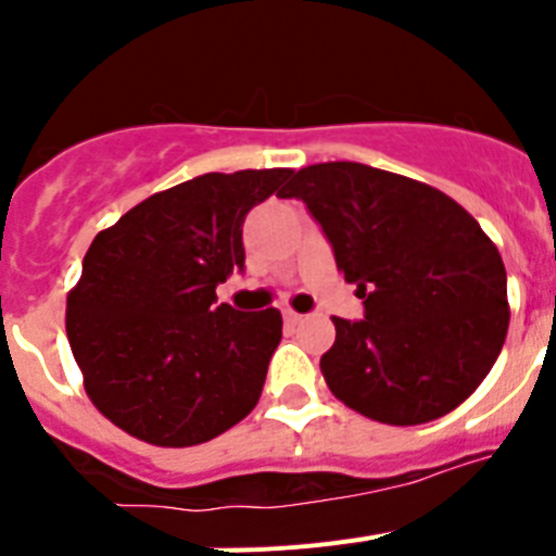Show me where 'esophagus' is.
<instances>
[{
  "label": "esophagus",
  "instance_id": "obj_1",
  "mask_svg": "<svg viewBox=\"0 0 556 556\" xmlns=\"http://www.w3.org/2000/svg\"><path fill=\"white\" fill-rule=\"evenodd\" d=\"M283 320L289 323V326H298V323L303 320V314H298V312H292V308H283Z\"/></svg>",
  "mask_w": 556,
  "mask_h": 556
}]
</instances>
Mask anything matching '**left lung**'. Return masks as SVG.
<instances>
[{"label": "left lung", "mask_w": 556, "mask_h": 556, "mask_svg": "<svg viewBox=\"0 0 556 556\" xmlns=\"http://www.w3.org/2000/svg\"><path fill=\"white\" fill-rule=\"evenodd\" d=\"M278 198L306 203L365 303V320L333 317L328 390L390 426L456 409L509 326L507 269L479 223L443 191L353 161L306 166Z\"/></svg>", "instance_id": "obj_1"}]
</instances>
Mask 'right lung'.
Listing matches in <instances>:
<instances>
[{"label":"right lung","instance_id":"right-lung-1","mask_svg":"<svg viewBox=\"0 0 556 556\" xmlns=\"http://www.w3.org/2000/svg\"><path fill=\"white\" fill-rule=\"evenodd\" d=\"M292 169L208 172L100 230L66 298V337L91 404L164 448L214 440L253 412L281 312L217 306L244 269L242 225Z\"/></svg>","mask_w":556,"mask_h":556}]
</instances>
